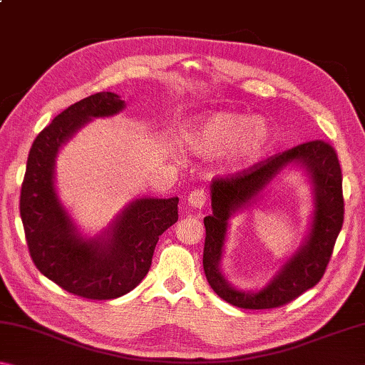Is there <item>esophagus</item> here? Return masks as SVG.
<instances>
[{
	"mask_svg": "<svg viewBox=\"0 0 365 365\" xmlns=\"http://www.w3.org/2000/svg\"><path fill=\"white\" fill-rule=\"evenodd\" d=\"M206 200H207V195L205 190H195L191 191L188 196V205L195 209H201L206 205Z\"/></svg>",
	"mask_w": 365,
	"mask_h": 365,
	"instance_id": "34e87169",
	"label": "esophagus"
}]
</instances>
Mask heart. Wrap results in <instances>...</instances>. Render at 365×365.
Returning <instances> with one entry per match:
<instances>
[{"label": "heart", "instance_id": "b5f03b06", "mask_svg": "<svg viewBox=\"0 0 365 365\" xmlns=\"http://www.w3.org/2000/svg\"><path fill=\"white\" fill-rule=\"evenodd\" d=\"M270 140V128L262 119L246 114L217 113L193 123L183 132V143L197 154H217L230 150L237 163L261 156Z\"/></svg>", "mask_w": 365, "mask_h": 365}]
</instances>
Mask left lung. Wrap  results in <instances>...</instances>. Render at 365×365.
Wrapping results in <instances>:
<instances>
[{
    "instance_id": "left-lung-1",
    "label": "left lung",
    "mask_w": 365,
    "mask_h": 365,
    "mask_svg": "<svg viewBox=\"0 0 365 365\" xmlns=\"http://www.w3.org/2000/svg\"><path fill=\"white\" fill-rule=\"evenodd\" d=\"M299 165L312 178L314 214L312 230L302 248L282 266L277 275L259 292H242L233 289L221 274L227 220L240 208L247 205L283 167ZM343 178L338 156L322 140L307 141L252 165L232 177L212 178V214L205 217L206 242L202 252L209 285L222 299L242 309H274L293 301L306 289L317 285L329 264L333 246L343 227L344 201Z\"/></svg>"
}]
</instances>
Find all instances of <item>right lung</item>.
Here are the masks:
<instances>
[{
    "mask_svg": "<svg viewBox=\"0 0 365 365\" xmlns=\"http://www.w3.org/2000/svg\"><path fill=\"white\" fill-rule=\"evenodd\" d=\"M125 108L119 95L101 91L63 110L30 148L21 190V219L32 261L66 292L86 299H114L145 279L160 235L178 220V197H138L106 232L85 238L54 187L59 148L95 117Z\"/></svg>",
    "mask_w": 365,
    "mask_h": 365,
    "instance_id": "1",
    "label": "right lung"
}]
</instances>
